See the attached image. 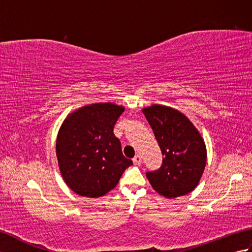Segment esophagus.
Masks as SVG:
<instances>
[{
  "label": "esophagus",
  "mask_w": 252,
  "mask_h": 252,
  "mask_svg": "<svg viewBox=\"0 0 252 252\" xmlns=\"http://www.w3.org/2000/svg\"><path fill=\"white\" fill-rule=\"evenodd\" d=\"M133 162H134V164H141L142 157L140 156V155H136V156L133 158Z\"/></svg>",
  "instance_id": "34e87169"
}]
</instances>
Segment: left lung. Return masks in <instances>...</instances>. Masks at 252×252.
<instances>
[{
  "label": "left lung",
  "mask_w": 252,
  "mask_h": 252,
  "mask_svg": "<svg viewBox=\"0 0 252 252\" xmlns=\"http://www.w3.org/2000/svg\"><path fill=\"white\" fill-rule=\"evenodd\" d=\"M162 153L158 170L146 172L153 189L165 198L187 195L199 183L207 161L206 144L190 120L168 106L143 109Z\"/></svg>",
  "instance_id": "obj_1"
}]
</instances>
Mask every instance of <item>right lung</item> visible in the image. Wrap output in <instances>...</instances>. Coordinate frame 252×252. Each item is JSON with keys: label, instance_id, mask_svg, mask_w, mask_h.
Segmentation results:
<instances>
[{"label": "right lung", "instance_id": "obj_1", "mask_svg": "<svg viewBox=\"0 0 252 252\" xmlns=\"http://www.w3.org/2000/svg\"><path fill=\"white\" fill-rule=\"evenodd\" d=\"M125 107L112 103L83 106L63 120L56 140V156L63 179L84 197L106 195L133 163L122 155L114 126Z\"/></svg>", "mask_w": 252, "mask_h": 252}]
</instances>
